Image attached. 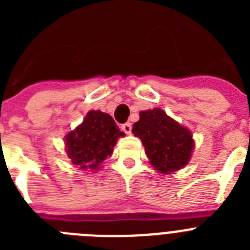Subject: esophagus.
<instances>
[{
  "label": "esophagus",
  "instance_id": "obj_1",
  "mask_svg": "<svg viewBox=\"0 0 250 250\" xmlns=\"http://www.w3.org/2000/svg\"><path fill=\"white\" fill-rule=\"evenodd\" d=\"M121 129H123V131L125 132V134H130L131 132V124L130 123H125L121 125Z\"/></svg>",
  "mask_w": 250,
  "mask_h": 250
}]
</instances>
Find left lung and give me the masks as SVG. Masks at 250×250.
<instances>
[{"label": "left lung", "mask_w": 250, "mask_h": 250, "mask_svg": "<svg viewBox=\"0 0 250 250\" xmlns=\"http://www.w3.org/2000/svg\"><path fill=\"white\" fill-rule=\"evenodd\" d=\"M139 116L132 134L143 141L150 164L163 174L184 167L194 149L191 132L158 107L141 111Z\"/></svg>", "instance_id": "1"}]
</instances>
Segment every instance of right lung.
Returning a JSON list of instances; mask_svg holds the SVG:
<instances>
[{
    "mask_svg": "<svg viewBox=\"0 0 250 250\" xmlns=\"http://www.w3.org/2000/svg\"><path fill=\"white\" fill-rule=\"evenodd\" d=\"M120 136L124 132L109 114L91 110L83 124L65 136L66 152L72 164L80 169L98 170L101 163L112 155Z\"/></svg>",
    "mask_w": 250,
    "mask_h": 250,
    "instance_id": "add662e5",
    "label": "right lung"
}]
</instances>
